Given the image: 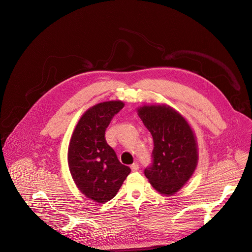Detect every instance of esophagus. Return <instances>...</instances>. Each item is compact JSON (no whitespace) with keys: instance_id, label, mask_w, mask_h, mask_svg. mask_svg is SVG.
Returning a JSON list of instances; mask_svg holds the SVG:
<instances>
[{"instance_id":"esophagus-1","label":"esophagus","mask_w":252,"mask_h":252,"mask_svg":"<svg viewBox=\"0 0 252 252\" xmlns=\"http://www.w3.org/2000/svg\"><path fill=\"white\" fill-rule=\"evenodd\" d=\"M130 168H131L132 171H138L139 170V165H138V163H132L130 165Z\"/></svg>"}]
</instances>
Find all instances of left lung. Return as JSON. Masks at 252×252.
<instances>
[{
    "label": "left lung",
    "instance_id": "obj_1",
    "mask_svg": "<svg viewBox=\"0 0 252 252\" xmlns=\"http://www.w3.org/2000/svg\"><path fill=\"white\" fill-rule=\"evenodd\" d=\"M136 111L154 139V163L145 174L157 191L172 195L187 185L197 166L195 133L187 119L167 104H143Z\"/></svg>",
    "mask_w": 252,
    "mask_h": 252
}]
</instances>
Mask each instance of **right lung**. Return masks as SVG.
<instances>
[{"mask_svg":"<svg viewBox=\"0 0 252 252\" xmlns=\"http://www.w3.org/2000/svg\"><path fill=\"white\" fill-rule=\"evenodd\" d=\"M124 106L122 100L91 106L79 120L69 140L67 163L71 177L79 190L97 203L114 198L130 172L104 138L107 126Z\"/></svg>","mask_w":252,"mask_h":252,"instance_id":"right-lung-1","label":"right lung"}]
</instances>
